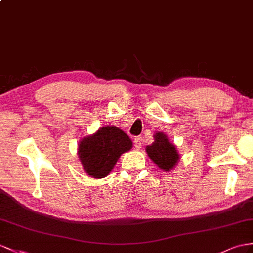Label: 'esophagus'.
I'll return each mask as SVG.
<instances>
[{
	"label": "esophagus",
	"mask_w": 253,
	"mask_h": 253,
	"mask_svg": "<svg viewBox=\"0 0 253 253\" xmlns=\"http://www.w3.org/2000/svg\"><path fill=\"white\" fill-rule=\"evenodd\" d=\"M133 143H134V147L137 148V150H141V147H142V139L141 138H134Z\"/></svg>",
	"instance_id": "34e87169"
}]
</instances>
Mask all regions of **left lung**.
<instances>
[{"label": "left lung", "mask_w": 253, "mask_h": 253, "mask_svg": "<svg viewBox=\"0 0 253 253\" xmlns=\"http://www.w3.org/2000/svg\"><path fill=\"white\" fill-rule=\"evenodd\" d=\"M145 151L153 163L165 172H171L180 159L176 146L161 131H156L154 134V142L146 146Z\"/></svg>", "instance_id": "8db88e82"}]
</instances>
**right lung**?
Wrapping results in <instances>:
<instances>
[{
  "instance_id": "right-lung-1",
  "label": "right lung",
  "mask_w": 253,
  "mask_h": 253,
  "mask_svg": "<svg viewBox=\"0 0 253 253\" xmlns=\"http://www.w3.org/2000/svg\"><path fill=\"white\" fill-rule=\"evenodd\" d=\"M131 148L130 138L122 129L107 125L79 141L78 156L87 175L103 178L113 170L122 154Z\"/></svg>"
}]
</instances>
